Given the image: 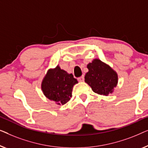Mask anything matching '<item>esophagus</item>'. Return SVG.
<instances>
[{"instance_id": "34e87169", "label": "esophagus", "mask_w": 148, "mask_h": 148, "mask_svg": "<svg viewBox=\"0 0 148 148\" xmlns=\"http://www.w3.org/2000/svg\"><path fill=\"white\" fill-rule=\"evenodd\" d=\"M78 80L79 81V82H83V81L84 80V75H82V76L79 77V78H78Z\"/></svg>"}]
</instances>
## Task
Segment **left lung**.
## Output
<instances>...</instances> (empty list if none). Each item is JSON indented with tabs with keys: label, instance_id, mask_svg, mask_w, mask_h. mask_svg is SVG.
<instances>
[{
	"label": "left lung",
	"instance_id": "left-lung-1",
	"mask_svg": "<svg viewBox=\"0 0 148 148\" xmlns=\"http://www.w3.org/2000/svg\"><path fill=\"white\" fill-rule=\"evenodd\" d=\"M88 72L85 75V82L95 93L109 95L118 82L117 74L107 64L95 59L87 65Z\"/></svg>",
	"mask_w": 148,
	"mask_h": 148
}]
</instances>
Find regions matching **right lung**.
Returning <instances> with one entry per match:
<instances>
[{
    "instance_id": "1",
    "label": "right lung",
    "mask_w": 148,
    "mask_h": 148,
    "mask_svg": "<svg viewBox=\"0 0 148 148\" xmlns=\"http://www.w3.org/2000/svg\"><path fill=\"white\" fill-rule=\"evenodd\" d=\"M78 83L72 74H68L59 66L48 70L41 84L44 95L58 105H64L72 97L74 84Z\"/></svg>"
}]
</instances>
